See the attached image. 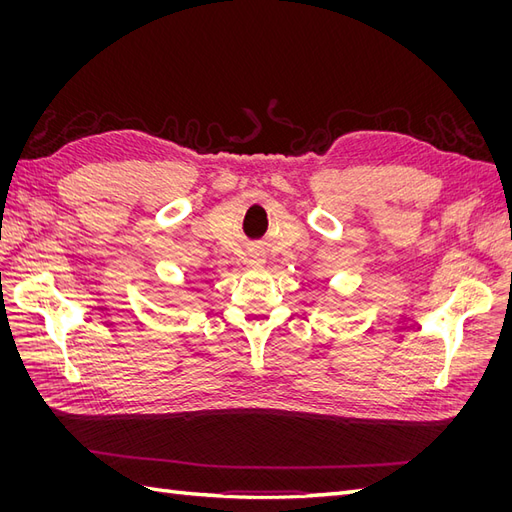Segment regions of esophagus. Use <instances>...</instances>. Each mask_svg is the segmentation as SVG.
I'll use <instances>...</instances> for the list:
<instances>
[{"label": "esophagus", "mask_w": 512, "mask_h": 512, "mask_svg": "<svg viewBox=\"0 0 512 512\" xmlns=\"http://www.w3.org/2000/svg\"><path fill=\"white\" fill-rule=\"evenodd\" d=\"M265 260H267V258H265V254H260V252L250 254V265H252V267H256V269L265 265Z\"/></svg>", "instance_id": "34e87169"}]
</instances>
